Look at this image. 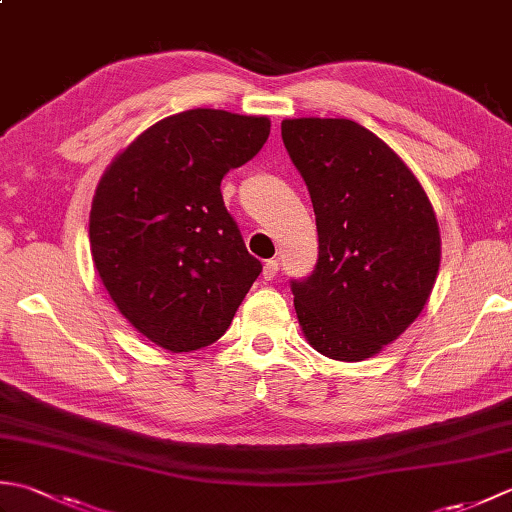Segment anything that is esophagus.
I'll return each instance as SVG.
<instances>
[{
    "mask_svg": "<svg viewBox=\"0 0 512 512\" xmlns=\"http://www.w3.org/2000/svg\"><path fill=\"white\" fill-rule=\"evenodd\" d=\"M277 270H279V262H277V259H268V262L264 264V270H262V277H264L266 281H270V279H275V277H277Z\"/></svg>",
    "mask_w": 512,
    "mask_h": 512,
    "instance_id": "34e87169",
    "label": "esophagus"
}]
</instances>
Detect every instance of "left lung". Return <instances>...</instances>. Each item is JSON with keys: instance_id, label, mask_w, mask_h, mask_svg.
Here are the masks:
<instances>
[{"instance_id": "obj_1", "label": "left lung", "mask_w": 512, "mask_h": 512, "mask_svg": "<svg viewBox=\"0 0 512 512\" xmlns=\"http://www.w3.org/2000/svg\"><path fill=\"white\" fill-rule=\"evenodd\" d=\"M281 138L310 191L319 259L292 279L314 350L365 361L418 319L440 268V231L416 176L376 134L347 118H288Z\"/></svg>"}]
</instances>
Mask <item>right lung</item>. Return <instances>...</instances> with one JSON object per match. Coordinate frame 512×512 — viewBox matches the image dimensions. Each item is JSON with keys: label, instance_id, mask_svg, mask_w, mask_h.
<instances>
[{"label": "right lung", "instance_id": "add662e5", "mask_svg": "<svg viewBox=\"0 0 512 512\" xmlns=\"http://www.w3.org/2000/svg\"><path fill=\"white\" fill-rule=\"evenodd\" d=\"M268 134L266 116L198 107L145 129L103 173L92 259L116 308L151 343L169 352L215 343L262 273L220 184Z\"/></svg>", "mask_w": 512, "mask_h": 512}]
</instances>
